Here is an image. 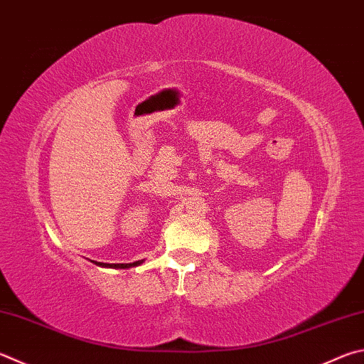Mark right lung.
<instances>
[{
  "label": "right lung",
  "instance_id": "1",
  "mask_svg": "<svg viewBox=\"0 0 364 364\" xmlns=\"http://www.w3.org/2000/svg\"><path fill=\"white\" fill-rule=\"evenodd\" d=\"M136 264H140V261L132 262V264H107V262H102L100 266H105V267H119V269H125V267H130V266H136Z\"/></svg>",
  "mask_w": 364,
  "mask_h": 364
}]
</instances>
